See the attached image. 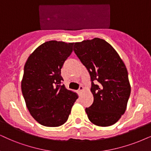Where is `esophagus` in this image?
Segmentation results:
<instances>
[{"label": "esophagus", "instance_id": "1", "mask_svg": "<svg viewBox=\"0 0 151 151\" xmlns=\"http://www.w3.org/2000/svg\"><path fill=\"white\" fill-rule=\"evenodd\" d=\"M83 88H83V86H80L79 88V92H82V91H83Z\"/></svg>", "mask_w": 151, "mask_h": 151}]
</instances>
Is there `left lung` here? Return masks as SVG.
Instances as JSON below:
<instances>
[{
	"label": "left lung",
	"instance_id": "8db88e82",
	"mask_svg": "<svg viewBox=\"0 0 151 151\" xmlns=\"http://www.w3.org/2000/svg\"><path fill=\"white\" fill-rule=\"evenodd\" d=\"M73 45L74 53L91 76L94 100L92 105L86 108L88 118L98 126L114 125L125 113L130 95L126 67L104 40L95 37Z\"/></svg>",
	"mask_w": 151,
	"mask_h": 151
}]
</instances>
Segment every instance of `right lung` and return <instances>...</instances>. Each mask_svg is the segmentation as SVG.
<instances>
[{
	"instance_id": "right-lung-1",
	"label": "right lung",
	"mask_w": 151,
	"mask_h": 151,
	"mask_svg": "<svg viewBox=\"0 0 151 151\" xmlns=\"http://www.w3.org/2000/svg\"><path fill=\"white\" fill-rule=\"evenodd\" d=\"M73 43L51 40L37 47L24 65L22 91L30 115L44 126L58 127L68 121L75 93L62 85L61 68Z\"/></svg>"
}]
</instances>
